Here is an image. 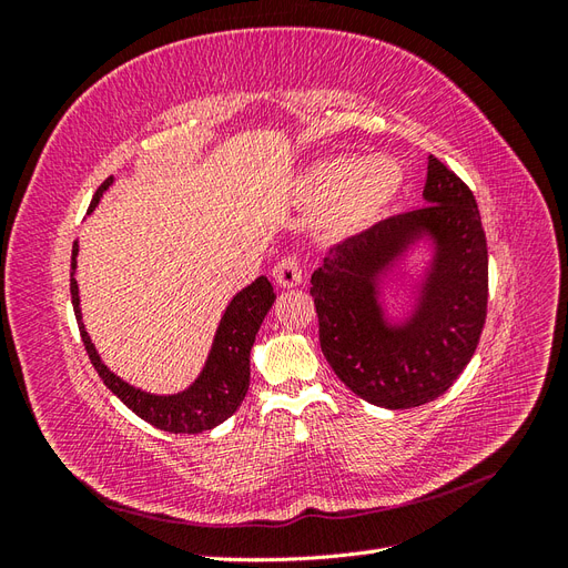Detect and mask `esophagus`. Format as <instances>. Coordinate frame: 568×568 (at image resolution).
Instances as JSON below:
<instances>
[{"label":"esophagus","mask_w":568,"mask_h":568,"mask_svg":"<svg viewBox=\"0 0 568 568\" xmlns=\"http://www.w3.org/2000/svg\"><path fill=\"white\" fill-rule=\"evenodd\" d=\"M272 274H274V282H277L282 288H296L303 284V272L296 257H284V261H280L277 267H274Z\"/></svg>","instance_id":"esophagus-1"}]
</instances>
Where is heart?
I'll list each match as a JSON object with an SVG mask.
<instances>
[{
    "mask_svg": "<svg viewBox=\"0 0 568 568\" xmlns=\"http://www.w3.org/2000/svg\"><path fill=\"white\" fill-rule=\"evenodd\" d=\"M403 165L386 156H332L313 163L296 182V199L317 209V232L334 244L367 234L398 201Z\"/></svg>",
    "mask_w": 568,
    "mask_h": 568,
    "instance_id": "b5f03b06",
    "label": "heart"
}]
</instances>
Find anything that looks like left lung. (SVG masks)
I'll list each match as a JSON object with an SVG mask.
<instances>
[{
  "instance_id": "left-lung-1",
  "label": "left lung",
  "mask_w": 568,
  "mask_h": 568,
  "mask_svg": "<svg viewBox=\"0 0 568 568\" xmlns=\"http://www.w3.org/2000/svg\"><path fill=\"white\" fill-rule=\"evenodd\" d=\"M422 196V209L329 248L311 280L326 363L355 395L386 409L419 407L448 390L486 324L488 246L471 189L428 156ZM419 243L433 255L410 313L390 321L385 280Z\"/></svg>"
}]
</instances>
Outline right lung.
<instances>
[{"mask_svg": "<svg viewBox=\"0 0 568 568\" xmlns=\"http://www.w3.org/2000/svg\"><path fill=\"white\" fill-rule=\"evenodd\" d=\"M113 178H109L97 189L88 213L97 209L99 199L104 196ZM75 257H78V242L73 244V257H71V296H73L78 329L84 343V351H88L97 374L101 376V382L111 388V393H115L136 417H142L151 426H156L168 434H201L222 424L227 417H232L236 407L246 398V390H248L251 348L255 343V334L261 329L265 315L270 313L274 298H277L267 277H257L230 301L217 324L209 359H205V365L194 379V384L186 386L180 393L156 395V393H146L142 388L130 386L128 382L120 379V376H115L104 363H101L94 343L82 324L78 282H75V267H78Z\"/></svg>", "mask_w": 568, "mask_h": 568, "instance_id": "add662e5", "label": "right lung"}]
</instances>
